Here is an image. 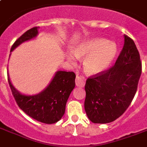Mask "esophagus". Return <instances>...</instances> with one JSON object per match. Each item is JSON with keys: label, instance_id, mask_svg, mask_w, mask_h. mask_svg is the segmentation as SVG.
I'll list each match as a JSON object with an SVG mask.
<instances>
[{"label": "esophagus", "instance_id": "1", "mask_svg": "<svg viewBox=\"0 0 147 147\" xmlns=\"http://www.w3.org/2000/svg\"><path fill=\"white\" fill-rule=\"evenodd\" d=\"M76 84L78 87H84L85 85V78L82 76H77L76 79Z\"/></svg>", "mask_w": 147, "mask_h": 147}]
</instances>
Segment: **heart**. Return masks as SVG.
<instances>
[{
	"label": "heart",
	"instance_id": "b5f03b06",
	"mask_svg": "<svg viewBox=\"0 0 147 147\" xmlns=\"http://www.w3.org/2000/svg\"><path fill=\"white\" fill-rule=\"evenodd\" d=\"M117 53L115 42L107 41L102 38H93L78 44L75 53L69 51L67 58L75 62L78 57H86L83 61V67L88 74L95 75L107 70L114 62Z\"/></svg>",
	"mask_w": 147,
	"mask_h": 147
}]
</instances>
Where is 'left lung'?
I'll use <instances>...</instances> for the list:
<instances>
[{"label": "left lung", "instance_id": "left-lung-1", "mask_svg": "<svg viewBox=\"0 0 147 147\" xmlns=\"http://www.w3.org/2000/svg\"><path fill=\"white\" fill-rule=\"evenodd\" d=\"M142 64L134 40L124 35V44L115 64L86 80L85 110L94 123H107L121 117L137 90Z\"/></svg>", "mask_w": 147, "mask_h": 147}]
</instances>
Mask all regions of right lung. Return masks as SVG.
<instances>
[{"instance_id":"1","label":"right lung","mask_w":147,"mask_h":147,"mask_svg":"<svg viewBox=\"0 0 147 147\" xmlns=\"http://www.w3.org/2000/svg\"><path fill=\"white\" fill-rule=\"evenodd\" d=\"M38 29L36 26L25 32L15 41L10 52L22 42L36 37ZM7 78L12 94L20 108L32 118L48 124L56 123L64 115L68 98L76 86V74L73 71H58L42 92L35 95H26L20 94L13 86L9 76Z\"/></svg>"}]
</instances>
